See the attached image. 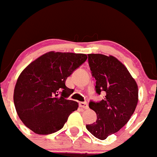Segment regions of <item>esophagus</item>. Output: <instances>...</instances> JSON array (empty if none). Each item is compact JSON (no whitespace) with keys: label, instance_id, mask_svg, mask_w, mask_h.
Returning <instances> with one entry per match:
<instances>
[{"label":"esophagus","instance_id":"34e87169","mask_svg":"<svg viewBox=\"0 0 157 157\" xmlns=\"http://www.w3.org/2000/svg\"><path fill=\"white\" fill-rule=\"evenodd\" d=\"M79 106L82 109H89V105L87 102H80L79 103Z\"/></svg>","mask_w":157,"mask_h":157}]
</instances>
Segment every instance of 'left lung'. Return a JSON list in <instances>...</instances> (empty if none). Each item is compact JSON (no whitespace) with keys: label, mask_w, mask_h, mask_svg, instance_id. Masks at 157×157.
Wrapping results in <instances>:
<instances>
[{"label":"left lung","mask_w":157,"mask_h":157,"mask_svg":"<svg viewBox=\"0 0 157 157\" xmlns=\"http://www.w3.org/2000/svg\"><path fill=\"white\" fill-rule=\"evenodd\" d=\"M89 64L96 79V91L105 93L104 100L89 108L97 113V121L86 124L88 131L105 140L129 121L138 103L137 84L124 65L113 56L89 54Z\"/></svg>","instance_id":"1"}]
</instances>
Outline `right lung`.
I'll return each mask as SVG.
<instances>
[{"mask_svg": "<svg viewBox=\"0 0 157 157\" xmlns=\"http://www.w3.org/2000/svg\"><path fill=\"white\" fill-rule=\"evenodd\" d=\"M87 58L86 54L51 51L21 72L14 88L13 101L26 127L40 135L62 128L68 116L78 109L76 101L67 100L73 89L66 87L65 81Z\"/></svg>", "mask_w": 157, "mask_h": 157, "instance_id": "1", "label": "right lung"}]
</instances>
